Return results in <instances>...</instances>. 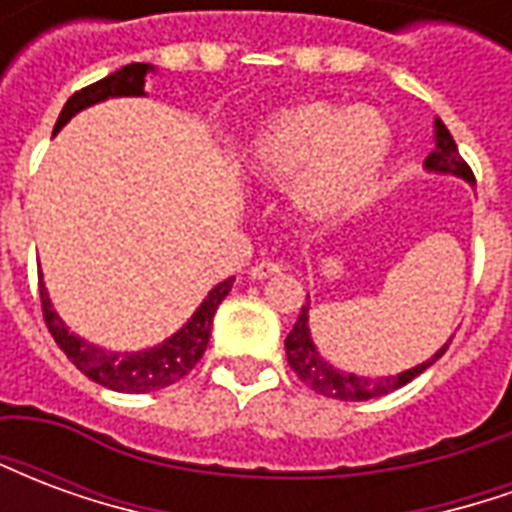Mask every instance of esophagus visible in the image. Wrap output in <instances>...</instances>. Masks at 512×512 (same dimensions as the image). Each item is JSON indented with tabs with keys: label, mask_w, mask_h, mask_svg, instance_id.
Returning <instances> with one entry per match:
<instances>
[{
	"label": "esophagus",
	"mask_w": 512,
	"mask_h": 512,
	"mask_svg": "<svg viewBox=\"0 0 512 512\" xmlns=\"http://www.w3.org/2000/svg\"><path fill=\"white\" fill-rule=\"evenodd\" d=\"M282 271V266L279 263H271V260H263V263H257V266H252V279H268L274 277V274H279Z\"/></svg>",
	"instance_id": "1"
}]
</instances>
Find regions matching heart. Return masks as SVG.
Returning a JSON list of instances; mask_svg holds the SVG:
<instances>
[{"mask_svg":"<svg viewBox=\"0 0 512 512\" xmlns=\"http://www.w3.org/2000/svg\"><path fill=\"white\" fill-rule=\"evenodd\" d=\"M392 145V126L373 106L301 101L255 128L241 150V169L257 183H288L290 211L304 222L326 224L365 200Z\"/></svg>","mask_w":512,"mask_h":512,"instance_id":"b5f03b06","label":"heart"}]
</instances>
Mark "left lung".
<instances>
[{
	"label": "left lung",
	"mask_w": 512,
	"mask_h": 512,
	"mask_svg": "<svg viewBox=\"0 0 512 512\" xmlns=\"http://www.w3.org/2000/svg\"><path fill=\"white\" fill-rule=\"evenodd\" d=\"M425 169L428 172H436V175H452V178H461L466 183H474L472 169L466 167V161L458 153V145L455 139L447 131V126L436 117L433 123V150L425 158ZM310 299V296H307ZM452 343V337L447 343L441 345L436 354L425 359L422 365L408 367L397 376H356V373H348V370H340L334 367L329 359H323L318 345L312 343L310 334V301L301 307L299 321L290 329V334L285 337V354H288V365L293 367V373L304 381V384L315 389L318 395L334 397V400H373V397H384L389 392H395L400 386H406L408 381H414L419 373H425L436 359L444 356L447 345Z\"/></svg>",
	"instance_id": "8db88e82"
}]
</instances>
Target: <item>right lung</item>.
I'll list each match as a JSON object with an SVG mask.
<instances>
[{"instance_id":"right-lung-1","label":"right lung","mask_w":512,"mask_h":512,"mask_svg":"<svg viewBox=\"0 0 512 512\" xmlns=\"http://www.w3.org/2000/svg\"><path fill=\"white\" fill-rule=\"evenodd\" d=\"M150 73H156L153 65L131 62V65H123L120 71L109 73L101 82L73 93L68 98V104L62 106L54 134H60L65 123H71V117L90 109V106L104 104L109 98L145 95V79ZM233 282L235 277H230L219 282L213 290H208V296L202 299L197 310L191 312V318L180 326L178 332L167 337L164 343L153 345V348H142V351H109L104 345H95L79 337L76 332H71L54 310L49 290H46L43 282H40V304H43V318H46V326H49L54 343L60 345L65 356L82 370L84 376L93 378L95 384L106 386L112 392L145 395V392H156V389L175 384L200 362L205 348H208V340H211L216 307L230 293Z\"/></svg>"}]
</instances>
